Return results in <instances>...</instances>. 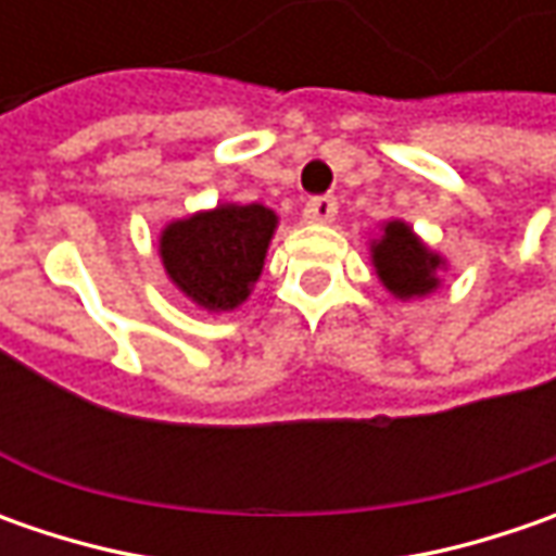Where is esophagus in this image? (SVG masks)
<instances>
[{
    "label": "esophagus",
    "mask_w": 556,
    "mask_h": 556,
    "mask_svg": "<svg viewBox=\"0 0 556 556\" xmlns=\"http://www.w3.org/2000/svg\"><path fill=\"white\" fill-rule=\"evenodd\" d=\"M303 216H306L309 223H331L333 216H337V201H333V198H309Z\"/></svg>",
    "instance_id": "obj_1"
}]
</instances>
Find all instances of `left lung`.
Returning a JSON list of instances; mask_svg holds the SVG:
<instances>
[{"label": "left lung", "instance_id": "left-lung-1", "mask_svg": "<svg viewBox=\"0 0 556 556\" xmlns=\"http://www.w3.org/2000/svg\"><path fill=\"white\" fill-rule=\"evenodd\" d=\"M437 253H430L427 247L415 238V231L405 223H390L383 228V238L374 244V266L380 281L387 290H393L395 296L408 300V296H424L437 288Z\"/></svg>", "mask_w": 556, "mask_h": 556}]
</instances>
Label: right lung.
Here are the masks:
<instances>
[{
    "label": "right lung",
    "instance_id": "1",
    "mask_svg": "<svg viewBox=\"0 0 556 556\" xmlns=\"http://www.w3.org/2000/svg\"><path fill=\"white\" fill-rule=\"evenodd\" d=\"M275 213L260 203H223L210 213L166 225L161 256L176 288L213 312L241 306L260 278Z\"/></svg>",
    "mask_w": 556,
    "mask_h": 556
}]
</instances>
